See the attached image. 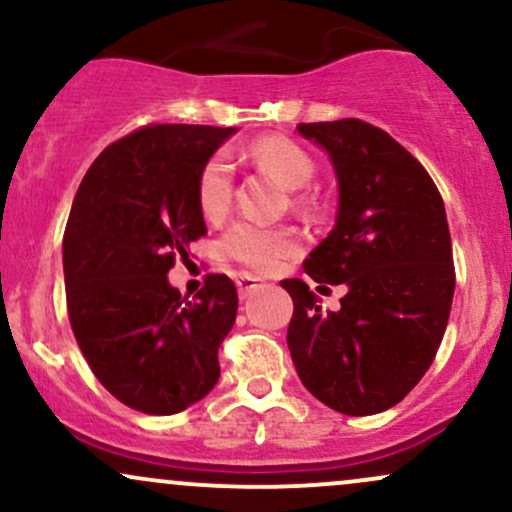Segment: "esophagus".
<instances>
[{"label":"esophagus","mask_w":512,"mask_h":512,"mask_svg":"<svg viewBox=\"0 0 512 512\" xmlns=\"http://www.w3.org/2000/svg\"><path fill=\"white\" fill-rule=\"evenodd\" d=\"M236 286H238L240 298H248L255 291L262 289V281L257 279V276H252V274H240L236 279Z\"/></svg>","instance_id":"obj_1"}]
</instances>
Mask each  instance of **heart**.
Wrapping results in <instances>:
<instances>
[{
  "instance_id": "1",
  "label": "heart",
  "mask_w": 512,
  "mask_h": 512,
  "mask_svg": "<svg viewBox=\"0 0 512 512\" xmlns=\"http://www.w3.org/2000/svg\"><path fill=\"white\" fill-rule=\"evenodd\" d=\"M252 158L284 182L289 190H303L315 178V161L303 146L284 137H267L252 146ZM233 197V163L223 151L214 154L199 170L197 202L207 219L226 214ZM296 248L286 228H264L257 223H236L223 236V250L233 260L260 272H272Z\"/></svg>"
}]
</instances>
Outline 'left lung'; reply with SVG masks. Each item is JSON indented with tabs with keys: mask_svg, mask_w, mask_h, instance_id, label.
<instances>
[{
	"mask_svg": "<svg viewBox=\"0 0 512 512\" xmlns=\"http://www.w3.org/2000/svg\"><path fill=\"white\" fill-rule=\"evenodd\" d=\"M298 132L330 156L339 190L334 228L305 272L346 293L337 313H325L305 281H281L293 298L286 344L322 404L380 414L424 378L448 327L455 269L443 197L424 166L368 122H310Z\"/></svg>",
	"mask_w": 512,
	"mask_h": 512,
	"instance_id": "left-lung-1",
	"label": "left lung"
}]
</instances>
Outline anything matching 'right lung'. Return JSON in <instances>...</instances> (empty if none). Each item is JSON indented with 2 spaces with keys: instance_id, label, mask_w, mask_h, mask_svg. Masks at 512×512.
Listing matches in <instances>:
<instances>
[{
  "instance_id": "add662e5",
  "label": "right lung",
  "mask_w": 512,
  "mask_h": 512,
  "mask_svg": "<svg viewBox=\"0 0 512 512\" xmlns=\"http://www.w3.org/2000/svg\"><path fill=\"white\" fill-rule=\"evenodd\" d=\"M238 127L156 125L110 144L76 190L62 240L69 322L105 390L144 414H178L214 390L238 293L209 274L192 301L168 272L207 233L199 170Z\"/></svg>"
}]
</instances>
